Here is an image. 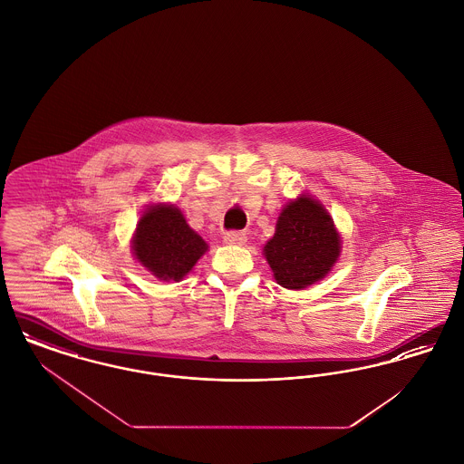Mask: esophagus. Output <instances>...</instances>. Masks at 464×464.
Segmentation results:
<instances>
[{
    "label": "esophagus",
    "instance_id": "obj_1",
    "mask_svg": "<svg viewBox=\"0 0 464 464\" xmlns=\"http://www.w3.org/2000/svg\"><path fill=\"white\" fill-rule=\"evenodd\" d=\"M224 242L227 245H243L246 242V235L243 231H227L224 235Z\"/></svg>",
    "mask_w": 464,
    "mask_h": 464
}]
</instances>
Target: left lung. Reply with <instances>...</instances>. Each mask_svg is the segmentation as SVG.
Returning a JSON list of instances; mask_svg holds the SVG:
<instances>
[{"label": "left lung", "instance_id": "obj_1", "mask_svg": "<svg viewBox=\"0 0 464 464\" xmlns=\"http://www.w3.org/2000/svg\"><path fill=\"white\" fill-rule=\"evenodd\" d=\"M341 252V240L327 210L303 195L282 210L265 256L275 280L285 288L308 287L322 280Z\"/></svg>", "mask_w": 464, "mask_h": 464}]
</instances>
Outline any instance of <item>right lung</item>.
Here are the masks:
<instances>
[{
	"label": "right lung",
	"instance_id": "add662e5",
	"mask_svg": "<svg viewBox=\"0 0 464 464\" xmlns=\"http://www.w3.org/2000/svg\"><path fill=\"white\" fill-rule=\"evenodd\" d=\"M207 243L201 240L172 205L144 212L133 237V254L160 280L179 282L197 265Z\"/></svg>",
	"mask_w": 464,
	"mask_h": 464
}]
</instances>
